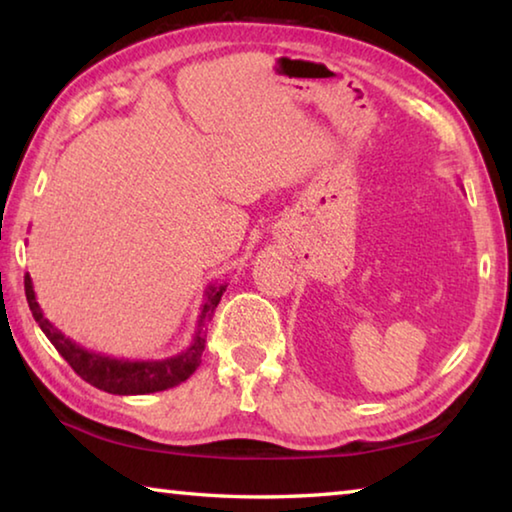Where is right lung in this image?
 Listing matches in <instances>:
<instances>
[{
	"label": "right lung",
	"mask_w": 512,
	"mask_h": 512,
	"mask_svg": "<svg viewBox=\"0 0 512 512\" xmlns=\"http://www.w3.org/2000/svg\"><path fill=\"white\" fill-rule=\"evenodd\" d=\"M225 287H228V284H210V287L205 289L201 314H198L196 320V332L187 350L158 361H133L115 359L108 357V354L85 350L83 345L67 339V336L60 332L58 327L51 325L45 314H42L36 300V291H33L31 275H24V293H27L29 309L42 332H45V336L51 341V345H54L60 357L74 368L76 375L88 381L94 388H99V391H106L112 395H146L167 391V388L183 384L185 379L192 377L196 368L201 366L207 336V320H212L214 309L219 305Z\"/></svg>",
	"instance_id": "right-lung-1"
}]
</instances>
